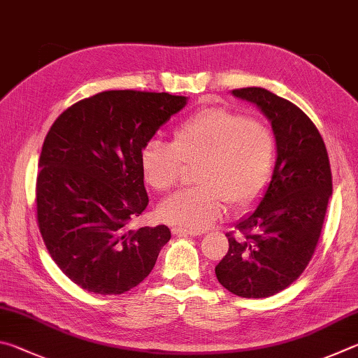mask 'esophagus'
<instances>
[{"label": "esophagus", "instance_id": "obj_1", "mask_svg": "<svg viewBox=\"0 0 358 358\" xmlns=\"http://www.w3.org/2000/svg\"><path fill=\"white\" fill-rule=\"evenodd\" d=\"M173 234L176 236H201L203 231H195V229H184V228H174Z\"/></svg>", "mask_w": 358, "mask_h": 358}]
</instances>
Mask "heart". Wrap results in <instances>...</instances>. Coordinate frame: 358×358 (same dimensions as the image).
<instances>
[{"label": "heart", "mask_w": 358, "mask_h": 358, "mask_svg": "<svg viewBox=\"0 0 358 358\" xmlns=\"http://www.w3.org/2000/svg\"><path fill=\"white\" fill-rule=\"evenodd\" d=\"M277 140L268 125L228 108H203L173 131V144L149 140L140 154L143 178L157 192L180 182L185 166H198L199 187L159 206L163 222L184 229L209 228L228 209L255 204L271 182Z\"/></svg>", "instance_id": "obj_1"}]
</instances>
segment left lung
I'll list each match as a JSON object with an SVG mask.
<instances>
[{
  "mask_svg": "<svg viewBox=\"0 0 358 358\" xmlns=\"http://www.w3.org/2000/svg\"><path fill=\"white\" fill-rule=\"evenodd\" d=\"M272 122L277 163L253 214L227 234L229 248L215 266L217 280L239 297L264 299L292 285L315 255L321 237L331 171L321 134L289 100L264 87L234 90Z\"/></svg>",
  "mask_w": 358,
  "mask_h": 358,
  "instance_id": "1",
  "label": "left lung"
}]
</instances>
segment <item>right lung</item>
Wrapping results in <instances>:
<instances>
[{
    "mask_svg": "<svg viewBox=\"0 0 358 358\" xmlns=\"http://www.w3.org/2000/svg\"><path fill=\"white\" fill-rule=\"evenodd\" d=\"M185 103L168 92L103 91L50 127L36 180L37 224L56 266L81 289L124 294L154 268L171 231L129 228L149 203L140 154Z\"/></svg>",
    "mask_w": 358,
    "mask_h": 358,
    "instance_id": "right-lung-1",
    "label": "right lung"
}]
</instances>
